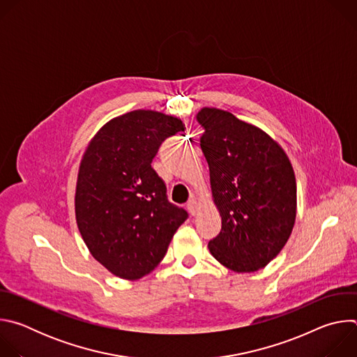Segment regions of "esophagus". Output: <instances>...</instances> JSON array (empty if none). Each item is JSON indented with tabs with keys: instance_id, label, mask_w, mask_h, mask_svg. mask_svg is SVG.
I'll use <instances>...</instances> for the list:
<instances>
[{
	"instance_id": "esophagus-1",
	"label": "esophagus",
	"mask_w": 357,
	"mask_h": 357,
	"mask_svg": "<svg viewBox=\"0 0 357 357\" xmlns=\"http://www.w3.org/2000/svg\"><path fill=\"white\" fill-rule=\"evenodd\" d=\"M188 211L190 212V215H196L197 213V202H196V199H190L188 202Z\"/></svg>"
}]
</instances>
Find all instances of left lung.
I'll list each match as a JSON object with an SVG mask.
<instances>
[{
	"label": "left lung",
	"mask_w": 357,
	"mask_h": 357,
	"mask_svg": "<svg viewBox=\"0 0 357 357\" xmlns=\"http://www.w3.org/2000/svg\"><path fill=\"white\" fill-rule=\"evenodd\" d=\"M209 165L220 234L212 256L234 273H254L287 244L296 218V181L284 148L266 131L216 107L196 116Z\"/></svg>",
	"instance_id": "left-lung-1"
}]
</instances>
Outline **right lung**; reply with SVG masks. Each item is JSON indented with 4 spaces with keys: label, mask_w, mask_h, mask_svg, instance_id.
<instances>
[{
    "label": "right lung",
    "mask_w": 357,
    "mask_h": 357,
    "mask_svg": "<svg viewBox=\"0 0 357 357\" xmlns=\"http://www.w3.org/2000/svg\"><path fill=\"white\" fill-rule=\"evenodd\" d=\"M183 130L176 116L139 109L107 121L84 151L76 223L93 259L116 277L148 275L188 218L168 202L164 181L151 168L161 142Z\"/></svg>",
    "instance_id": "add662e5"
}]
</instances>
